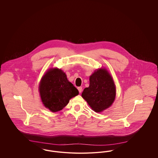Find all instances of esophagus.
I'll use <instances>...</instances> for the list:
<instances>
[{"label":"esophagus","instance_id":"esophagus-1","mask_svg":"<svg viewBox=\"0 0 158 158\" xmlns=\"http://www.w3.org/2000/svg\"><path fill=\"white\" fill-rule=\"evenodd\" d=\"M77 89H78V90H79V93H81V92H82V88L81 86H80V87H78V88H77Z\"/></svg>","mask_w":158,"mask_h":158}]
</instances>
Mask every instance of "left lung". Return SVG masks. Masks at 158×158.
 Wrapping results in <instances>:
<instances>
[{"label": "left lung", "mask_w": 158, "mask_h": 158, "mask_svg": "<svg viewBox=\"0 0 158 158\" xmlns=\"http://www.w3.org/2000/svg\"><path fill=\"white\" fill-rule=\"evenodd\" d=\"M116 90L113 78L105 69L95 70L89 78V86L84 89L82 98L91 108L100 113L112 105Z\"/></svg>", "instance_id": "1"}]
</instances>
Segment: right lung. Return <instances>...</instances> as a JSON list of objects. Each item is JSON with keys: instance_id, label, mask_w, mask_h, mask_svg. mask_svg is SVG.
<instances>
[{"instance_id": "1", "label": "right lung", "mask_w": 158, "mask_h": 158, "mask_svg": "<svg viewBox=\"0 0 158 158\" xmlns=\"http://www.w3.org/2000/svg\"><path fill=\"white\" fill-rule=\"evenodd\" d=\"M41 101L47 108L52 112L61 110L69 100L79 94V91L67 79L61 69L48 70L42 77L39 85Z\"/></svg>"}]
</instances>
